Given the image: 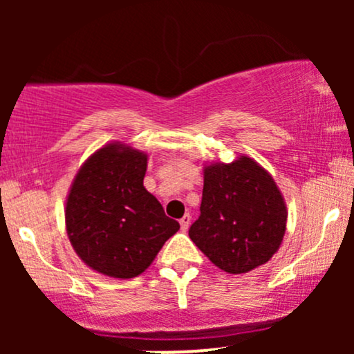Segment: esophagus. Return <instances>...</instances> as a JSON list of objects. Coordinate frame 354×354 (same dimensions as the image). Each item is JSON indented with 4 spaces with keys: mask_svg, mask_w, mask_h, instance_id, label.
Returning a JSON list of instances; mask_svg holds the SVG:
<instances>
[{
    "mask_svg": "<svg viewBox=\"0 0 354 354\" xmlns=\"http://www.w3.org/2000/svg\"><path fill=\"white\" fill-rule=\"evenodd\" d=\"M180 225H181V230L183 231H186V230L189 228V225H191V216H189V214H185V216L180 219Z\"/></svg>",
    "mask_w": 354,
    "mask_h": 354,
    "instance_id": "1",
    "label": "esophagus"
}]
</instances>
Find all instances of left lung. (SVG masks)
Here are the masks:
<instances>
[{"label": "left lung", "instance_id": "8db88e82", "mask_svg": "<svg viewBox=\"0 0 354 354\" xmlns=\"http://www.w3.org/2000/svg\"><path fill=\"white\" fill-rule=\"evenodd\" d=\"M200 218L189 238L203 254L230 274L265 265L281 246L288 209L270 173L248 154L231 163L203 165Z\"/></svg>", "mask_w": 354, "mask_h": 354}]
</instances>
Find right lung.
<instances>
[{"mask_svg":"<svg viewBox=\"0 0 354 354\" xmlns=\"http://www.w3.org/2000/svg\"><path fill=\"white\" fill-rule=\"evenodd\" d=\"M148 156L123 141L103 145L80 166L68 191L64 223L73 250L108 278L140 276L180 230L145 188Z\"/></svg>","mask_w":354,"mask_h":354,"instance_id":"right-lung-1","label":"right lung"}]
</instances>
